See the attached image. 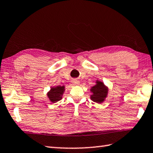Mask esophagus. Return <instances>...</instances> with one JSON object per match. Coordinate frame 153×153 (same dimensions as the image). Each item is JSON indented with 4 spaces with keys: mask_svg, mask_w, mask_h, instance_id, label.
I'll list each match as a JSON object with an SVG mask.
<instances>
[{
    "mask_svg": "<svg viewBox=\"0 0 153 153\" xmlns=\"http://www.w3.org/2000/svg\"><path fill=\"white\" fill-rule=\"evenodd\" d=\"M72 82H73L74 85H79V83H80L79 81L76 80V79H73V81H72Z\"/></svg>",
    "mask_w": 153,
    "mask_h": 153,
    "instance_id": "34e87169",
    "label": "esophagus"
}]
</instances>
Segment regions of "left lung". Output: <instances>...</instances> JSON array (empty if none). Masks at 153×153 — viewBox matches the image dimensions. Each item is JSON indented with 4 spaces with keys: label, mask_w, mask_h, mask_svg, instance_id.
<instances>
[{
    "label": "left lung",
    "mask_w": 153,
    "mask_h": 153,
    "mask_svg": "<svg viewBox=\"0 0 153 153\" xmlns=\"http://www.w3.org/2000/svg\"><path fill=\"white\" fill-rule=\"evenodd\" d=\"M97 84L91 88V92L93 94L91 95V100L96 103H102L108 94V88L104 84L100 81H97Z\"/></svg>",
    "instance_id": "8db88e82"
}]
</instances>
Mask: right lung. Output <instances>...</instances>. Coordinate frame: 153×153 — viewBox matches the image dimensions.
I'll return each mask as SVG.
<instances>
[{
    "label": "right lung",
    "mask_w": 153,
    "mask_h": 153,
    "mask_svg": "<svg viewBox=\"0 0 153 153\" xmlns=\"http://www.w3.org/2000/svg\"><path fill=\"white\" fill-rule=\"evenodd\" d=\"M64 91V86H57L51 89L50 91L48 93V96L51 102H57L62 98V95H63Z\"/></svg>",
    "instance_id": "right-lung-1"
}]
</instances>
